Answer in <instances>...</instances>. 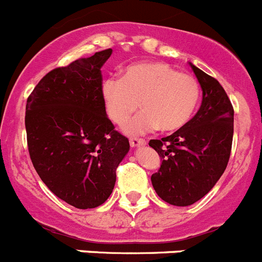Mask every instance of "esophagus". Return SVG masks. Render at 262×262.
<instances>
[{"label":"esophagus","instance_id":"obj_1","mask_svg":"<svg viewBox=\"0 0 262 262\" xmlns=\"http://www.w3.org/2000/svg\"><path fill=\"white\" fill-rule=\"evenodd\" d=\"M129 142H130L132 147H141V146L146 145V141L141 140V138H130V140H129Z\"/></svg>","mask_w":262,"mask_h":262}]
</instances>
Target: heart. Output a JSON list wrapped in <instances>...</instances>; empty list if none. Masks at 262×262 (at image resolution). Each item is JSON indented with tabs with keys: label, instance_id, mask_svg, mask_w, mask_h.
Here are the masks:
<instances>
[{
	"label": "heart",
	"instance_id": "1",
	"mask_svg": "<svg viewBox=\"0 0 262 262\" xmlns=\"http://www.w3.org/2000/svg\"><path fill=\"white\" fill-rule=\"evenodd\" d=\"M100 91L105 112L116 125H124L138 105L143 110L126 124L128 134L158 128L166 133L180 130L194 116L201 99V86L194 75L159 61L129 65L121 79H105Z\"/></svg>",
	"mask_w": 262,
	"mask_h": 262
}]
</instances>
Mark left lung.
I'll return each mask as SVG.
<instances>
[{
    "instance_id": "obj_1",
    "label": "left lung",
    "mask_w": 262,
    "mask_h": 262,
    "mask_svg": "<svg viewBox=\"0 0 262 262\" xmlns=\"http://www.w3.org/2000/svg\"><path fill=\"white\" fill-rule=\"evenodd\" d=\"M189 65L202 89L199 112L183 129L148 142L162 158L151 176L152 187L175 206H189L210 192L227 167L234 136V108L225 89Z\"/></svg>"
}]
</instances>
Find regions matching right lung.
<instances>
[{"label":"right lung","instance_id":"obj_1","mask_svg":"<svg viewBox=\"0 0 262 262\" xmlns=\"http://www.w3.org/2000/svg\"><path fill=\"white\" fill-rule=\"evenodd\" d=\"M112 49L51 70L26 104L30 158L52 193L77 209L107 201L116 169L129 151L102 98V67Z\"/></svg>","mask_w":262,"mask_h":262}]
</instances>
